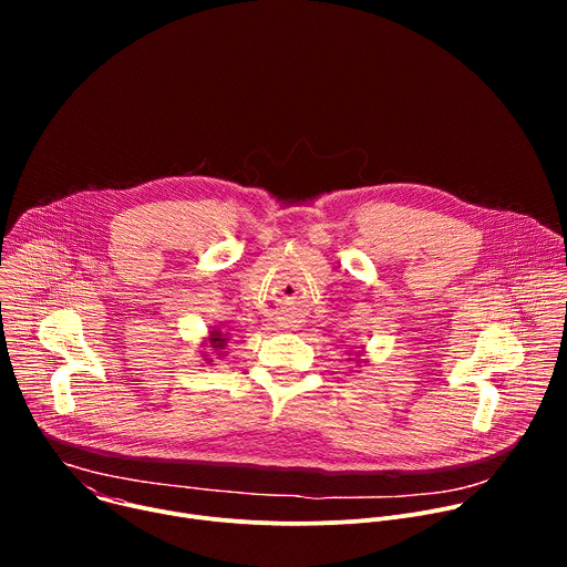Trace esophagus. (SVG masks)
<instances>
[{
  "mask_svg": "<svg viewBox=\"0 0 567 567\" xmlns=\"http://www.w3.org/2000/svg\"><path fill=\"white\" fill-rule=\"evenodd\" d=\"M280 328H285V330H296V328H300V320H298L296 316H287V318L280 320Z\"/></svg>",
  "mask_w": 567,
  "mask_h": 567,
  "instance_id": "34e87169",
  "label": "esophagus"
}]
</instances>
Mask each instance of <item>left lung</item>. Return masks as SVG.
Returning <instances> with one entry per match:
<instances>
[{
	"label": "left lung",
	"mask_w": 567,
	"mask_h": 567,
	"mask_svg": "<svg viewBox=\"0 0 567 567\" xmlns=\"http://www.w3.org/2000/svg\"><path fill=\"white\" fill-rule=\"evenodd\" d=\"M352 354V352H350ZM363 357V350H359V352H354V359H350V361H354V363H368V359H361Z\"/></svg>",
	"instance_id": "left-lung-1"
}]
</instances>
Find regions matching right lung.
<instances>
[{
  "mask_svg": "<svg viewBox=\"0 0 567 567\" xmlns=\"http://www.w3.org/2000/svg\"><path fill=\"white\" fill-rule=\"evenodd\" d=\"M228 341H230V332H224L219 326L210 328L208 337L202 341V348H204L202 357H204V361L210 365V363H213V357H215V359L226 357L224 352H226V343H228Z\"/></svg>",
  "mask_w": 567,
  "mask_h": 567,
  "instance_id": "obj_1",
  "label": "right lung"
}]
</instances>
